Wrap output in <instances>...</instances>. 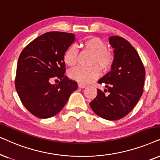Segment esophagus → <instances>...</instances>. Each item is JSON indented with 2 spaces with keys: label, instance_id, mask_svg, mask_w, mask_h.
Segmentation results:
<instances>
[{
  "label": "esophagus",
  "instance_id": "obj_1",
  "mask_svg": "<svg viewBox=\"0 0 160 160\" xmlns=\"http://www.w3.org/2000/svg\"><path fill=\"white\" fill-rule=\"evenodd\" d=\"M86 86V85L83 84V83H80V82H79V83H78V87H79V88H83Z\"/></svg>",
  "mask_w": 160,
  "mask_h": 160
}]
</instances>
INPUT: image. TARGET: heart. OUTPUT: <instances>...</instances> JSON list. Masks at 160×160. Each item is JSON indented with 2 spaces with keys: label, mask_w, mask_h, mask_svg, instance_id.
I'll list each match as a JSON object with an SVG mask.
<instances>
[{
  "label": "heart",
  "mask_w": 160,
  "mask_h": 160,
  "mask_svg": "<svg viewBox=\"0 0 160 160\" xmlns=\"http://www.w3.org/2000/svg\"><path fill=\"white\" fill-rule=\"evenodd\" d=\"M81 47L85 50L93 54L90 64L91 67H78L69 72L72 80L81 83H89L99 75V70L108 71L114 63V54L108 50V44L102 39L97 37H90L81 42ZM78 61V50L75 47L71 46L66 50L63 55V61L69 67L76 65Z\"/></svg>",
  "instance_id": "b5f03b06"
}]
</instances>
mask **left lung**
Masks as SVG:
<instances>
[{
  "label": "left lung",
  "mask_w": 160,
  "mask_h": 160,
  "mask_svg": "<svg viewBox=\"0 0 160 160\" xmlns=\"http://www.w3.org/2000/svg\"><path fill=\"white\" fill-rule=\"evenodd\" d=\"M109 41L114 49V63L111 71L98 81L107 88L97 89L90 106L97 116L116 121L129 113L139 101L146 71L138 52L127 40L112 36Z\"/></svg>",
  "instance_id": "8db88e82"
}]
</instances>
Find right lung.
Masks as SVG:
<instances>
[{
    "label": "right lung",
    "instance_id": "1",
    "mask_svg": "<svg viewBox=\"0 0 160 160\" xmlns=\"http://www.w3.org/2000/svg\"><path fill=\"white\" fill-rule=\"evenodd\" d=\"M74 34L60 31L45 33L23 49L19 57L15 88L25 108L39 118L58 113L78 83L65 76L63 55L73 43ZM59 80L52 85V80Z\"/></svg>",
    "mask_w": 160,
    "mask_h": 160
}]
</instances>
